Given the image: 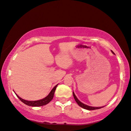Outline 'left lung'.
I'll return each mask as SVG.
<instances>
[{
	"instance_id": "8db88e82",
	"label": "left lung",
	"mask_w": 131,
	"mask_h": 131,
	"mask_svg": "<svg viewBox=\"0 0 131 131\" xmlns=\"http://www.w3.org/2000/svg\"><path fill=\"white\" fill-rule=\"evenodd\" d=\"M111 51L112 52L113 54H114V53L113 52L112 50H111ZM73 97L75 101H76V103L78 104V105H79L80 106H81V107H82V108L86 109V110H96V109H99L102 108V107H104V106H101V107H94V106H89V105H87L86 104L82 103V102H81V101L78 99L77 97H76V96L75 95L74 92H73Z\"/></svg>"
}]
</instances>
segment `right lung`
I'll use <instances>...</instances> for the list:
<instances>
[{
	"mask_svg": "<svg viewBox=\"0 0 131 131\" xmlns=\"http://www.w3.org/2000/svg\"><path fill=\"white\" fill-rule=\"evenodd\" d=\"M58 85V84L54 87V88L51 90V91L50 92V93H49L47 96H46L45 97L42 99L36 100V101H28V100H24V99H22L21 97H20L18 95L16 94V92H14V93H15V94L18 97L19 99L21 100L22 103L25 104L26 105H28V106H41L45 105H46V104H48L52 99H53V97H54L55 91H56V89Z\"/></svg>",
	"mask_w": 131,
	"mask_h": 131,
	"instance_id": "add662e5",
	"label": "right lung"
}]
</instances>
